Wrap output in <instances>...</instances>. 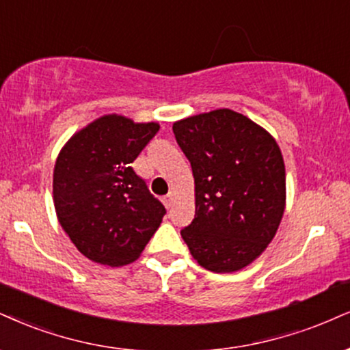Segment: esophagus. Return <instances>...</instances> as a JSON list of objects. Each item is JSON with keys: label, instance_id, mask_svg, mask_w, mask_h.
Listing matches in <instances>:
<instances>
[{"label": "esophagus", "instance_id": "34e87169", "mask_svg": "<svg viewBox=\"0 0 350 350\" xmlns=\"http://www.w3.org/2000/svg\"><path fill=\"white\" fill-rule=\"evenodd\" d=\"M163 204H165V208L170 209L172 206L175 204V195L174 193H168L167 196H163Z\"/></svg>", "mask_w": 350, "mask_h": 350}]
</instances>
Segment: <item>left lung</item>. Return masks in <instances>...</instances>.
I'll return each mask as SVG.
<instances>
[{
  "instance_id": "8db88e82",
  "label": "left lung",
  "mask_w": 350,
  "mask_h": 350,
  "mask_svg": "<svg viewBox=\"0 0 350 350\" xmlns=\"http://www.w3.org/2000/svg\"><path fill=\"white\" fill-rule=\"evenodd\" d=\"M174 133L195 176V219L182 230L189 253L213 273L243 269L274 239L286 209L278 142L228 109L175 122Z\"/></svg>"
}]
</instances>
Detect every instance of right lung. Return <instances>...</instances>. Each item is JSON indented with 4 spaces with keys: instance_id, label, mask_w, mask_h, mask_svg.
<instances>
[{
    "instance_id": "obj_1",
    "label": "right lung",
    "mask_w": 350,
    "mask_h": 350,
    "mask_svg": "<svg viewBox=\"0 0 350 350\" xmlns=\"http://www.w3.org/2000/svg\"><path fill=\"white\" fill-rule=\"evenodd\" d=\"M159 123L103 115L63 146L53 170L58 221L89 260L109 266L139 258L165 208L131 163L157 135Z\"/></svg>"
}]
</instances>
